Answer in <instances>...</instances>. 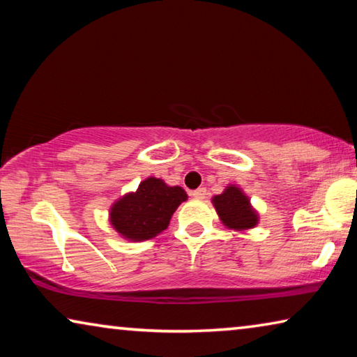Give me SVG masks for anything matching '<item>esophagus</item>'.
I'll list each match as a JSON object with an SVG mask.
<instances>
[{
    "mask_svg": "<svg viewBox=\"0 0 357 357\" xmlns=\"http://www.w3.org/2000/svg\"><path fill=\"white\" fill-rule=\"evenodd\" d=\"M192 197H195V198H204V197H206V189H204V187H200V189L193 190V192H192Z\"/></svg>",
    "mask_w": 357,
    "mask_h": 357,
    "instance_id": "esophagus-1",
    "label": "esophagus"
}]
</instances>
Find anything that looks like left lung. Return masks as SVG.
Segmentation results:
<instances>
[{
	"label": "left lung",
	"instance_id": "8db88e82",
	"mask_svg": "<svg viewBox=\"0 0 357 357\" xmlns=\"http://www.w3.org/2000/svg\"><path fill=\"white\" fill-rule=\"evenodd\" d=\"M213 204L223 225L236 231H244L258 225V213L252 208L249 197L238 185L229 184L220 195L213 198Z\"/></svg>",
	"mask_w": 357,
	"mask_h": 357
}]
</instances>
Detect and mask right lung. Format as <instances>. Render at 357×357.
<instances>
[{
	"mask_svg": "<svg viewBox=\"0 0 357 357\" xmlns=\"http://www.w3.org/2000/svg\"><path fill=\"white\" fill-rule=\"evenodd\" d=\"M187 200L179 185H167L159 178L142 181L135 192L126 193L110 208L112 227L124 239L138 243L155 238L170 223L174 211Z\"/></svg>",
	"mask_w": 357,
	"mask_h": 357,
	"instance_id": "obj_1",
	"label": "right lung"
}]
</instances>
